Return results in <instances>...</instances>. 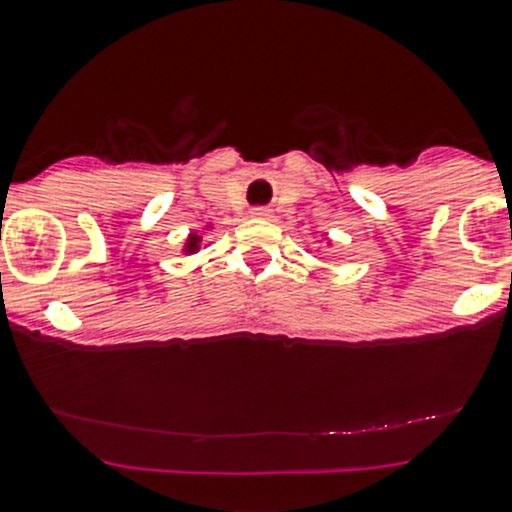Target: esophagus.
Here are the masks:
<instances>
[{
  "instance_id": "esophagus-1",
  "label": "esophagus",
  "mask_w": 512,
  "mask_h": 512,
  "mask_svg": "<svg viewBox=\"0 0 512 512\" xmlns=\"http://www.w3.org/2000/svg\"><path fill=\"white\" fill-rule=\"evenodd\" d=\"M252 215H255V217H270V210H267V207H255V210H252Z\"/></svg>"
}]
</instances>
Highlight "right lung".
Returning <instances> with one entry per match:
<instances>
[{
  "mask_svg": "<svg viewBox=\"0 0 512 512\" xmlns=\"http://www.w3.org/2000/svg\"><path fill=\"white\" fill-rule=\"evenodd\" d=\"M200 240H202V237H197L195 232H192L190 240H187V247H185V250H187V252H197V250H200Z\"/></svg>",
  "mask_w": 512,
  "mask_h": 512,
  "instance_id": "add662e5",
  "label": "right lung"
}]
</instances>
